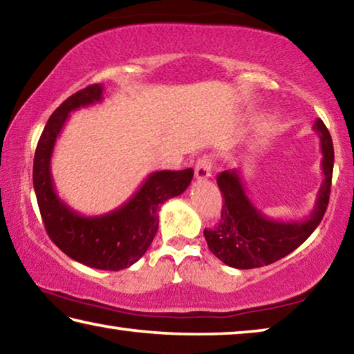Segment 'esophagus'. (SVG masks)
<instances>
[{
	"instance_id": "obj_1",
	"label": "esophagus",
	"mask_w": 354,
	"mask_h": 354,
	"mask_svg": "<svg viewBox=\"0 0 354 354\" xmlns=\"http://www.w3.org/2000/svg\"><path fill=\"white\" fill-rule=\"evenodd\" d=\"M196 179H207L212 176V159L209 156H203L195 164Z\"/></svg>"
}]
</instances>
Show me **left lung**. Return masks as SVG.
I'll list each match as a JSON object with an SVG mask.
<instances>
[{"label": "left lung", "mask_w": 354, "mask_h": 354, "mask_svg": "<svg viewBox=\"0 0 354 354\" xmlns=\"http://www.w3.org/2000/svg\"><path fill=\"white\" fill-rule=\"evenodd\" d=\"M313 129L319 136L323 153V183L313 212L304 220L278 221L263 215L248 198L237 169L225 170L217 176L223 195L221 218L215 226L206 227L205 239L209 250L226 266L248 270L277 262L297 250L320 225L331 194L334 148L320 118L315 120Z\"/></svg>", "instance_id": "1"}]
</instances>
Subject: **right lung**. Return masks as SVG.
<instances>
[{
	"label": "right lung",
	"instance_id": "obj_1",
	"mask_svg": "<svg viewBox=\"0 0 354 354\" xmlns=\"http://www.w3.org/2000/svg\"><path fill=\"white\" fill-rule=\"evenodd\" d=\"M103 86L92 84L67 98L51 113L34 156L32 183L41 220L53 242L71 259L98 270H123L145 254L159 226V209L181 195L194 170L149 173L140 189L112 212L86 217L59 198L51 176V156L70 112L103 100Z\"/></svg>",
	"mask_w": 354,
	"mask_h": 354
}]
</instances>
